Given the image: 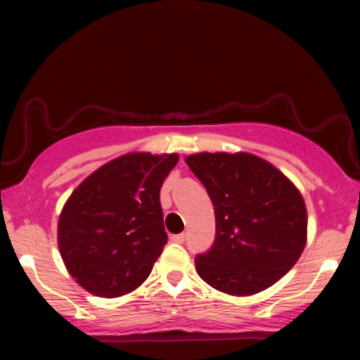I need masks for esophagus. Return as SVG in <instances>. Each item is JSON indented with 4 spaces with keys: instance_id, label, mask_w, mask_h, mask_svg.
<instances>
[{
    "instance_id": "34e87169",
    "label": "esophagus",
    "mask_w": 360,
    "mask_h": 360,
    "mask_svg": "<svg viewBox=\"0 0 360 360\" xmlns=\"http://www.w3.org/2000/svg\"><path fill=\"white\" fill-rule=\"evenodd\" d=\"M185 239H186V234H185V233H180V234H172V236H170V240H174V243H179V244L185 243Z\"/></svg>"
}]
</instances>
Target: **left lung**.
<instances>
[{"label":"left lung","mask_w":360,"mask_h":360,"mask_svg":"<svg viewBox=\"0 0 360 360\" xmlns=\"http://www.w3.org/2000/svg\"><path fill=\"white\" fill-rule=\"evenodd\" d=\"M208 191L216 238L196 255V272L223 293L248 297L278 282L307 244V206L297 186L248 152H201L185 159Z\"/></svg>","instance_id":"left-lung-1"}]
</instances>
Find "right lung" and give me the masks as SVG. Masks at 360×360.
I'll use <instances>...</instances> for the list:
<instances>
[{
	"mask_svg": "<svg viewBox=\"0 0 360 360\" xmlns=\"http://www.w3.org/2000/svg\"><path fill=\"white\" fill-rule=\"evenodd\" d=\"M176 154L131 152L86 176L63 205L57 240L68 274L96 297L146 282L167 244L160 188Z\"/></svg>",
	"mask_w": 360,
	"mask_h": 360,
	"instance_id": "1",
	"label": "right lung"
}]
</instances>
